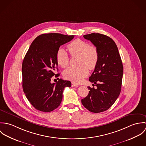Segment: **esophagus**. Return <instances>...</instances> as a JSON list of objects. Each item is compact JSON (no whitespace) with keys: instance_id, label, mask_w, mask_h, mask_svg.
<instances>
[{"instance_id":"esophagus-1","label":"esophagus","mask_w":146,"mask_h":146,"mask_svg":"<svg viewBox=\"0 0 146 146\" xmlns=\"http://www.w3.org/2000/svg\"><path fill=\"white\" fill-rule=\"evenodd\" d=\"M71 86H76L77 87V86H79V85L74 83H72V84H71Z\"/></svg>"}]
</instances>
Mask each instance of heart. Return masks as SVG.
Returning a JSON list of instances; mask_svg holds the SVG:
<instances>
[{
    "label": "heart",
    "instance_id": "obj_1",
    "mask_svg": "<svg viewBox=\"0 0 146 146\" xmlns=\"http://www.w3.org/2000/svg\"><path fill=\"white\" fill-rule=\"evenodd\" d=\"M71 56H78L76 67H68L63 72L66 79L75 83H81L88 75V68H96L99 60V52L95 46L90 45L88 42L80 39H76L67 46ZM56 60L58 64L66 67L69 63V57L66 51L60 48L56 53Z\"/></svg>",
    "mask_w": 146,
    "mask_h": 146
}]
</instances>
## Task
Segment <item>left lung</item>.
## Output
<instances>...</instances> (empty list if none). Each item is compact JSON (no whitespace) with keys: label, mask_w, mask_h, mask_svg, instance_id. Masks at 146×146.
Wrapping results in <instances>:
<instances>
[{"label":"left lung","mask_w":146,"mask_h":146,"mask_svg":"<svg viewBox=\"0 0 146 146\" xmlns=\"http://www.w3.org/2000/svg\"><path fill=\"white\" fill-rule=\"evenodd\" d=\"M97 48L99 60L89 80L96 88L88 86V95L82 100L89 111L100 113L107 110L115 103L121 89L123 66L117 46L110 37L99 33L85 35Z\"/></svg>","instance_id":"8db88e82"}]
</instances>
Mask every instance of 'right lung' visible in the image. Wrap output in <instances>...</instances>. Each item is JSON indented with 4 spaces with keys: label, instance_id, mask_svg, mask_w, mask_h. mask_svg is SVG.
I'll return each instance as SVG.
<instances>
[{
    "label": "right lung",
    "instance_id": "1",
    "mask_svg": "<svg viewBox=\"0 0 146 146\" xmlns=\"http://www.w3.org/2000/svg\"><path fill=\"white\" fill-rule=\"evenodd\" d=\"M74 35L58 33L43 34L35 39L26 53L22 66V87L25 96L33 107L42 112H50L62 102L65 87L70 81L62 79L51 83L58 63L56 53L61 45L71 41ZM58 70V69H57Z\"/></svg>",
    "mask_w": 146,
    "mask_h": 146
}]
</instances>
